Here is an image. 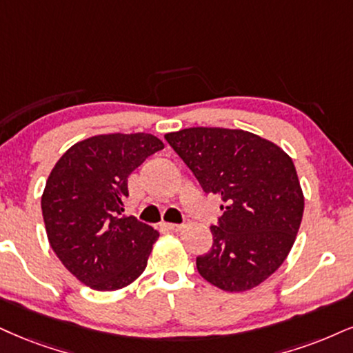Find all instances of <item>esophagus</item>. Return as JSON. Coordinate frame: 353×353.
<instances>
[{"instance_id":"34e87169","label":"esophagus","mask_w":353,"mask_h":353,"mask_svg":"<svg viewBox=\"0 0 353 353\" xmlns=\"http://www.w3.org/2000/svg\"><path fill=\"white\" fill-rule=\"evenodd\" d=\"M162 228L168 230H181L183 229V224H173V223H163Z\"/></svg>"}]
</instances>
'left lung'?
Masks as SVG:
<instances>
[{"instance_id":"1","label":"left lung","mask_w":353,"mask_h":353,"mask_svg":"<svg viewBox=\"0 0 353 353\" xmlns=\"http://www.w3.org/2000/svg\"><path fill=\"white\" fill-rule=\"evenodd\" d=\"M165 139L201 188L224 201L211 252L196 259L199 275L230 293L259 286L285 262L301 225L304 194L291 157L242 129L188 128Z\"/></svg>"}]
</instances>
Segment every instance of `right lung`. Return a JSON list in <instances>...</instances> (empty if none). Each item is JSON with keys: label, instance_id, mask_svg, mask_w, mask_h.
Segmentation results:
<instances>
[{"label": "right lung", "instance_id": "right-lung-1", "mask_svg": "<svg viewBox=\"0 0 353 353\" xmlns=\"http://www.w3.org/2000/svg\"><path fill=\"white\" fill-rule=\"evenodd\" d=\"M145 132L99 134L77 142L52 168L41 206L47 239L63 267L97 291L142 275L159 232L124 216L128 176L163 149Z\"/></svg>", "mask_w": 353, "mask_h": 353}]
</instances>
